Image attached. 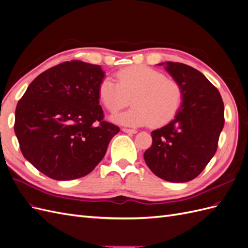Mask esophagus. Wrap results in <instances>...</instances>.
I'll return each instance as SVG.
<instances>
[{
	"label": "esophagus",
	"instance_id": "34e87169",
	"mask_svg": "<svg viewBox=\"0 0 248 248\" xmlns=\"http://www.w3.org/2000/svg\"><path fill=\"white\" fill-rule=\"evenodd\" d=\"M122 131H124L126 133H130V134H134L138 132L136 129H129V128H122Z\"/></svg>",
	"mask_w": 248,
	"mask_h": 248
}]
</instances>
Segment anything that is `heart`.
I'll return each mask as SVG.
<instances>
[{"instance_id":"heart-1","label":"heart","mask_w":248,"mask_h":248,"mask_svg":"<svg viewBox=\"0 0 248 248\" xmlns=\"http://www.w3.org/2000/svg\"><path fill=\"white\" fill-rule=\"evenodd\" d=\"M110 78L101 80L99 99L110 112H116L130 103L133 107L111 117L112 121L127 126L150 124L159 127L175 118L181 108L183 91L179 82L163 72L146 65L126 67Z\"/></svg>"}]
</instances>
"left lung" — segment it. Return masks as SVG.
<instances>
[{"instance_id":"8db88e82","label":"left lung","mask_w":248,"mask_h":248,"mask_svg":"<svg viewBox=\"0 0 248 248\" xmlns=\"http://www.w3.org/2000/svg\"><path fill=\"white\" fill-rule=\"evenodd\" d=\"M167 71L183 91L175 119L151 132L152 146L144 154L149 169L166 181L188 182L198 177L214 156L224 125L220 93L199 70L166 62Z\"/></svg>"}]
</instances>
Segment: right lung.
Here are the masks:
<instances>
[{
  "mask_svg": "<svg viewBox=\"0 0 248 248\" xmlns=\"http://www.w3.org/2000/svg\"><path fill=\"white\" fill-rule=\"evenodd\" d=\"M99 65L78 60L37 77L18 101L14 131L25 158L47 177L66 181L91 172L120 131L104 121Z\"/></svg>",
  "mask_w": 248,
  "mask_h": 248,
  "instance_id": "add662e5",
  "label": "right lung"
}]
</instances>
